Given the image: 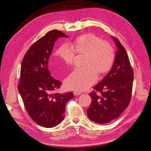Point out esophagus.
Listing matches in <instances>:
<instances>
[{
	"label": "esophagus",
	"mask_w": 151,
	"mask_h": 151,
	"mask_svg": "<svg viewBox=\"0 0 151 151\" xmlns=\"http://www.w3.org/2000/svg\"><path fill=\"white\" fill-rule=\"evenodd\" d=\"M74 94L75 96H78V95H80L81 94V91H74Z\"/></svg>",
	"instance_id": "esophagus-1"
}]
</instances>
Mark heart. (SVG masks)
I'll list each match as a JSON object with an SVG mask.
<instances>
[{
	"label": "heart",
	"instance_id": "obj_1",
	"mask_svg": "<svg viewBox=\"0 0 151 151\" xmlns=\"http://www.w3.org/2000/svg\"><path fill=\"white\" fill-rule=\"evenodd\" d=\"M62 43L55 52V55L67 65H71L76 53L84 55L83 66L71 72L64 81L68 89L83 91L97 80V74L102 75L110 69L115 59V49L112 45L94 34H86L70 43Z\"/></svg>",
	"mask_w": 151,
	"mask_h": 151
}]
</instances>
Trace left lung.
Masks as SVG:
<instances>
[{
	"mask_svg": "<svg viewBox=\"0 0 151 151\" xmlns=\"http://www.w3.org/2000/svg\"><path fill=\"white\" fill-rule=\"evenodd\" d=\"M118 51L111 69L89 93L91 103L86 109L91 120L104 124L120 116L130 102L134 72L125 48L113 36Z\"/></svg>",
	"mask_w": 151,
	"mask_h": 151,
	"instance_id": "1",
	"label": "left lung"
}]
</instances>
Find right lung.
<instances>
[{
  "label": "right lung",
  "mask_w": 151,
  "mask_h": 151,
  "mask_svg": "<svg viewBox=\"0 0 151 151\" xmlns=\"http://www.w3.org/2000/svg\"><path fill=\"white\" fill-rule=\"evenodd\" d=\"M68 36L53 29L31 45L22 59L17 89L31 119L45 128L57 126L64 118L65 106L72 92L59 94L60 81L50 74L48 63L55 42Z\"/></svg>",
  "instance_id": "obj_1"
}]
</instances>
